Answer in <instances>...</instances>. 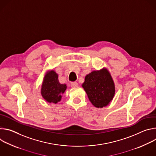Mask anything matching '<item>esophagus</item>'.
<instances>
[{"label":"esophagus","instance_id":"esophagus-1","mask_svg":"<svg viewBox=\"0 0 156 156\" xmlns=\"http://www.w3.org/2000/svg\"><path fill=\"white\" fill-rule=\"evenodd\" d=\"M78 86V83H76V82H72L71 83V86L72 87H77Z\"/></svg>","mask_w":156,"mask_h":156}]
</instances>
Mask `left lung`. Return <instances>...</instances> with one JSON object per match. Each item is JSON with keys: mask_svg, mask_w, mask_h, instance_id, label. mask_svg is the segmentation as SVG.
Listing matches in <instances>:
<instances>
[{"mask_svg": "<svg viewBox=\"0 0 156 156\" xmlns=\"http://www.w3.org/2000/svg\"><path fill=\"white\" fill-rule=\"evenodd\" d=\"M82 86L92 104L97 108L107 105L115 94L114 81L106 69L87 75Z\"/></svg>", "mask_w": 156, "mask_h": 156, "instance_id": "8db88e82", "label": "left lung"}]
</instances>
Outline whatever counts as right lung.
Wrapping results in <instances>:
<instances>
[{
    "label": "right lung",
    "mask_w": 156,
    "mask_h": 156,
    "mask_svg": "<svg viewBox=\"0 0 156 156\" xmlns=\"http://www.w3.org/2000/svg\"><path fill=\"white\" fill-rule=\"evenodd\" d=\"M66 89V84H60L58 80V75L54 70H51L47 73L44 78L41 87V94L48 102L57 104L61 100V95Z\"/></svg>",
    "instance_id": "obj_1"
}]
</instances>
